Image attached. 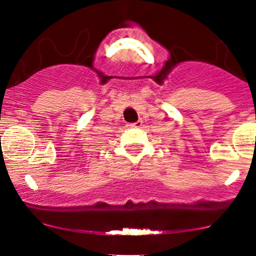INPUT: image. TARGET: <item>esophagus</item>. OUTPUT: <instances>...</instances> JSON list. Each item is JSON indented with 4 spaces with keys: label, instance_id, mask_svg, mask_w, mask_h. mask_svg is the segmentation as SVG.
<instances>
[{
    "label": "esophagus",
    "instance_id": "1",
    "mask_svg": "<svg viewBox=\"0 0 256 256\" xmlns=\"http://www.w3.org/2000/svg\"><path fill=\"white\" fill-rule=\"evenodd\" d=\"M142 124H143L142 120H137L136 122H130V124H128V128H140Z\"/></svg>",
    "mask_w": 256,
    "mask_h": 256
}]
</instances>
